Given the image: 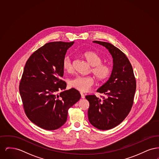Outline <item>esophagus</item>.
Returning a JSON list of instances; mask_svg holds the SVG:
<instances>
[{"label": "esophagus", "instance_id": "1", "mask_svg": "<svg viewBox=\"0 0 159 159\" xmlns=\"http://www.w3.org/2000/svg\"><path fill=\"white\" fill-rule=\"evenodd\" d=\"M80 95H81V98H82L84 99L85 98V96H84V95L83 94V93L80 92Z\"/></svg>", "mask_w": 159, "mask_h": 159}]
</instances>
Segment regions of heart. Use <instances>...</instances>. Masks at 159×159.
Returning <instances> with one entry per match:
<instances>
[{
	"label": "heart",
	"instance_id": "obj_1",
	"mask_svg": "<svg viewBox=\"0 0 159 159\" xmlns=\"http://www.w3.org/2000/svg\"><path fill=\"white\" fill-rule=\"evenodd\" d=\"M83 57L92 66L91 72L99 80H106L110 76L111 69L108 65L102 63V57L94 51H87L83 54ZM62 68L67 73H72L74 70L72 60L70 57L66 56L62 60ZM92 76H77L71 79L69 85L80 92L89 91L94 84Z\"/></svg>",
	"mask_w": 159,
	"mask_h": 159
}]
</instances>
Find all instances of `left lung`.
I'll return each mask as SVG.
<instances>
[{"label": "left lung", "mask_w": 159, "mask_h": 159, "mask_svg": "<svg viewBox=\"0 0 159 159\" xmlns=\"http://www.w3.org/2000/svg\"><path fill=\"white\" fill-rule=\"evenodd\" d=\"M105 46L113 58V68L108 81L97 90L104 96L86 95L89 102L88 116L91 125L100 130L113 128L129 113L136 91V79L126 55L112 44L93 41Z\"/></svg>", "instance_id": "8db88e82"}]
</instances>
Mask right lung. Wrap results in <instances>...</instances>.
Segmentation results:
<instances>
[{"label":"right lung","mask_w":159,"mask_h":159,"mask_svg":"<svg viewBox=\"0 0 159 159\" xmlns=\"http://www.w3.org/2000/svg\"><path fill=\"white\" fill-rule=\"evenodd\" d=\"M74 42H52L39 48L24 68L19 91L24 112L31 122L45 130L60 128L67 120L68 109L81 97L75 88H66L61 80L62 60Z\"/></svg>","instance_id":"add662e5"}]
</instances>
